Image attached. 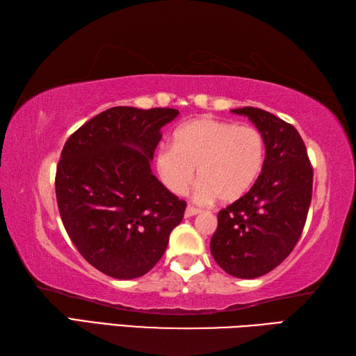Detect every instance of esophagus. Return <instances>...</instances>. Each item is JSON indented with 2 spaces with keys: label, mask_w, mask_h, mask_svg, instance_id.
I'll use <instances>...</instances> for the list:
<instances>
[{
  "label": "esophagus",
  "mask_w": 356,
  "mask_h": 356,
  "mask_svg": "<svg viewBox=\"0 0 356 356\" xmlns=\"http://www.w3.org/2000/svg\"><path fill=\"white\" fill-rule=\"evenodd\" d=\"M200 213V209H195L193 207H186L185 209V217H193V216H197Z\"/></svg>",
  "instance_id": "esophagus-1"
}]
</instances>
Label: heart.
<instances>
[{
	"label": "heart",
	"mask_w": 356,
	"mask_h": 356,
	"mask_svg": "<svg viewBox=\"0 0 356 356\" xmlns=\"http://www.w3.org/2000/svg\"><path fill=\"white\" fill-rule=\"evenodd\" d=\"M266 157L263 134L252 127H240L209 118L193 119L172 134L171 148L156 154V172L170 193L182 195L197 170L199 186L194 197L232 203L251 190Z\"/></svg>",
	"instance_id": "1"
}]
</instances>
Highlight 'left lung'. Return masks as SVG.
<instances>
[{
	"label": "left lung",
	"instance_id": "1",
	"mask_svg": "<svg viewBox=\"0 0 356 356\" xmlns=\"http://www.w3.org/2000/svg\"><path fill=\"white\" fill-rule=\"evenodd\" d=\"M255 125L266 143L259 179L243 197L218 213L211 254L225 272L257 278L277 268L303 232L314 172L295 128L260 108L231 110Z\"/></svg>",
	"mask_w": 356,
	"mask_h": 356
}]
</instances>
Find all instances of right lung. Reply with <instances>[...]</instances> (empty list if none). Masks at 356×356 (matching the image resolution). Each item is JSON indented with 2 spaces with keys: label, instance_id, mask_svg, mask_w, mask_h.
<instances>
[{
  "label": "right lung",
  "instance_id": "add662e5",
  "mask_svg": "<svg viewBox=\"0 0 356 356\" xmlns=\"http://www.w3.org/2000/svg\"><path fill=\"white\" fill-rule=\"evenodd\" d=\"M174 108L113 107L65 142L56 200L73 245L118 280L145 275L161 260L186 203L159 182L151 162Z\"/></svg>",
  "mask_w": 356,
  "mask_h": 356
}]
</instances>
